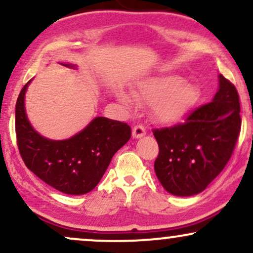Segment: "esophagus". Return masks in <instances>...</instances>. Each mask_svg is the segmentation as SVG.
Wrapping results in <instances>:
<instances>
[{
	"instance_id": "obj_1",
	"label": "esophagus",
	"mask_w": 253,
	"mask_h": 253,
	"mask_svg": "<svg viewBox=\"0 0 253 253\" xmlns=\"http://www.w3.org/2000/svg\"><path fill=\"white\" fill-rule=\"evenodd\" d=\"M145 134H146V129H145L143 125H136V126L133 127V130H132L133 138L135 139L141 138V136H144Z\"/></svg>"
}]
</instances>
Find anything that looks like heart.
<instances>
[{"instance_id":"1","label":"heart","mask_w":253,"mask_h":253,"mask_svg":"<svg viewBox=\"0 0 253 253\" xmlns=\"http://www.w3.org/2000/svg\"><path fill=\"white\" fill-rule=\"evenodd\" d=\"M126 104L132 100L126 94L120 95ZM135 97L138 102L155 106V117L164 124L176 123L189 112L199 98V89L194 84L185 83L178 75H165L143 81L138 85Z\"/></svg>"}]
</instances>
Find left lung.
Listing matches in <instances>:
<instances>
[{
	"label": "left lung",
	"mask_w": 253,
	"mask_h": 253,
	"mask_svg": "<svg viewBox=\"0 0 253 253\" xmlns=\"http://www.w3.org/2000/svg\"><path fill=\"white\" fill-rule=\"evenodd\" d=\"M242 127L239 95L222 75L213 101L183 124L153 129L159 146L155 171L164 189L177 196L201 193L228 163Z\"/></svg>",
	"instance_id": "1"
}]
</instances>
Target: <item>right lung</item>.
Here are the masks:
<instances>
[{"instance_id": "add662e5", "label": "right lung", "mask_w": 253, "mask_h": 253, "mask_svg": "<svg viewBox=\"0 0 253 253\" xmlns=\"http://www.w3.org/2000/svg\"><path fill=\"white\" fill-rule=\"evenodd\" d=\"M72 68V65H68ZM15 107V133L20 156L26 167L54 189L82 195L94 189L113 156L130 138L127 124L95 118L82 132L66 140H50L37 133L25 112V92Z\"/></svg>"}]
</instances>
